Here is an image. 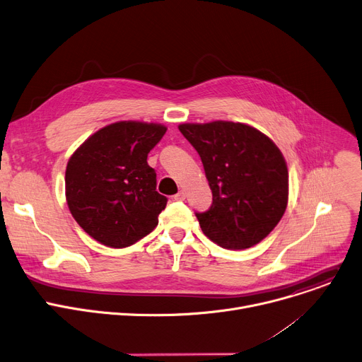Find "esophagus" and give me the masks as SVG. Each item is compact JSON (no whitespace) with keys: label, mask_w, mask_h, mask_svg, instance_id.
I'll list each match as a JSON object with an SVG mask.
<instances>
[{"label":"esophagus","mask_w":362,"mask_h":362,"mask_svg":"<svg viewBox=\"0 0 362 362\" xmlns=\"http://www.w3.org/2000/svg\"><path fill=\"white\" fill-rule=\"evenodd\" d=\"M174 199L175 202H182V199H185V192L181 189V191H178L175 195H174Z\"/></svg>","instance_id":"obj_1"}]
</instances>
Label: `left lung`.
<instances>
[{
	"instance_id": "left-lung-1",
	"label": "left lung",
	"mask_w": 362,
	"mask_h": 362,
	"mask_svg": "<svg viewBox=\"0 0 362 362\" xmlns=\"http://www.w3.org/2000/svg\"><path fill=\"white\" fill-rule=\"evenodd\" d=\"M195 148L213 192L206 213H195L203 233L230 250L249 249L277 226L289 197L286 160L256 128L228 120L178 127Z\"/></svg>"
}]
</instances>
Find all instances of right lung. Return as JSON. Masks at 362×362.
Instances as JSON below:
<instances>
[{
	"instance_id": "right-lung-1",
	"label": "right lung",
	"mask_w": 362,
	"mask_h": 362,
	"mask_svg": "<svg viewBox=\"0 0 362 362\" xmlns=\"http://www.w3.org/2000/svg\"><path fill=\"white\" fill-rule=\"evenodd\" d=\"M165 132L160 124L122 120L95 132L70 156L67 206L96 242L122 249L156 227L168 199L156 191L146 158Z\"/></svg>"
}]
</instances>
